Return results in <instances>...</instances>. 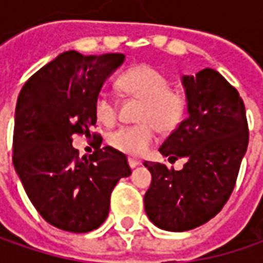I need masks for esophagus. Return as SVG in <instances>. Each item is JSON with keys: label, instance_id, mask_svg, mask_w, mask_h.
Here are the masks:
<instances>
[{"label": "esophagus", "instance_id": "esophagus-1", "mask_svg": "<svg viewBox=\"0 0 263 263\" xmlns=\"http://www.w3.org/2000/svg\"><path fill=\"white\" fill-rule=\"evenodd\" d=\"M139 164H140V161H139V159H135V158H128V165H130V168H136Z\"/></svg>", "mask_w": 263, "mask_h": 263}]
</instances>
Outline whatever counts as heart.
Wrapping results in <instances>:
<instances>
[{"label": "heart", "instance_id": "b5f03b06", "mask_svg": "<svg viewBox=\"0 0 263 263\" xmlns=\"http://www.w3.org/2000/svg\"><path fill=\"white\" fill-rule=\"evenodd\" d=\"M120 89L130 96L143 101L139 112V124L121 127L111 133L109 145L130 157L146 154L155 142L157 127L173 130L186 111V95L180 89H171L165 74L155 67L140 64L124 71L118 79ZM98 120L106 126L117 121V104L111 96L101 92L95 101Z\"/></svg>", "mask_w": 263, "mask_h": 263}]
</instances>
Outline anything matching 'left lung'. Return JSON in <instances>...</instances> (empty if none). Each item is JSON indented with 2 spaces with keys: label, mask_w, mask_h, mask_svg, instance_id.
Instances as JSON below:
<instances>
[{
  "label": "left lung",
  "mask_w": 263,
  "mask_h": 263,
  "mask_svg": "<svg viewBox=\"0 0 263 263\" xmlns=\"http://www.w3.org/2000/svg\"><path fill=\"white\" fill-rule=\"evenodd\" d=\"M187 118L167 137L159 152L180 171L145 162L152 174L145 195L147 218L161 230L187 231L214 218L236 186L248 151L249 128L243 99L236 87L212 68L183 76Z\"/></svg>",
  "instance_id": "obj_1"
}]
</instances>
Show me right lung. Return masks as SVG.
Instances as JSON below:
<instances>
[{"label": "right lung", "mask_w": 263, "mask_h": 263, "mask_svg": "<svg viewBox=\"0 0 263 263\" xmlns=\"http://www.w3.org/2000/svg\"><path fill=\"white\" fill-rule=\"evenodd\" d=\"M124 58L67 51L37 70L17 98L14 170L41 217L60 230H96L108 217L112 189L132 174L114 147L99 143L89 158H79L71 145L73 135L95 126L96 98Z\"/></svg>", "instance_id": "right-lung-1"}]
</instances>
